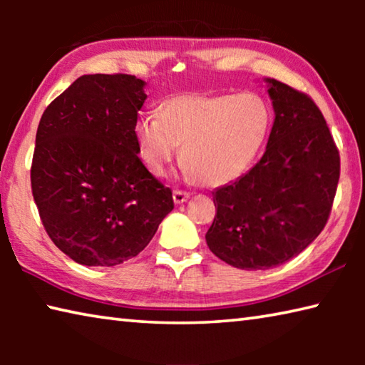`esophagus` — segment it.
Segmentation results:
<instances>
[{"label":"esophagus","instance_id":"34e87169","mask_svg":"<svg viewBox=\"0 0 365 365\" xmlns=\"http://www.w3.org/2000/svg\"><path fill=\"white\" fill-rule=\"evenodd\" d=\"M174 202L175 205H183V202H187V200L190 197V193H187V191H180V190H175L174 191Z\"/></svg>","mask_w":365,"mask_h":365}]
</instances>
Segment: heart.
Instances as JSON below:
<instances>
[{
    "instance_id": "heart-1",
    "label": "heart",
    "mask_w": 365,
    "mask_h": 365,
    "mask_svg": "<svg viewBox=\"0 0 365 365\" xmlns=\"http://www.w3.org/2000/svg\"><path fill=\"white\" fill-rule=\"evenodd\" d=\"M272 110L255 91L238 95H177L160 115L133 125L140 158L154 175H164L182 143V172L191 182L220 187L243 175L267 141Z\"/></svg>"
}]
</instances>
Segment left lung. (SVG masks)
<instances>
[{
  "label": "left lung",
  "instance_id": "1",
  "mask_svg": "<svg viewBox=\"0 0 365 365\" xmlns=\"http://www.w3.org/2000/svg\"><path fill=\"white\" fill-rule=\"evenodd\" d=\"M274 125L264 156L248 174L214 191L217 207L209 250L245 270L285 264L304 251L329 220L339 154L320 109L307 95L264 78Z\"/></svg>",
  "mask_w": 365,
  "mask_h": 365
}]
</instances>
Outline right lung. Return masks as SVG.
I'll return each instance as SVG.
<instances>
[{
    "mask_svg": "<svg viewBox=\"0 0 365 365\" xmlns=\"http://www.w3.org/2000/svg\"><path fill=\"white\" fill-rule=\"evenodd\" d=\"M145 85L127 73L82 76L40 119L34 200L49 238L77 264L110 267L135 257L174 209L133 137Z\"/></svg>",
    "mask_w": 365,
    "mask_h": 365,
    "instance_id": "right-lung-1",
    "label": "right lung"
}]
</instances>
